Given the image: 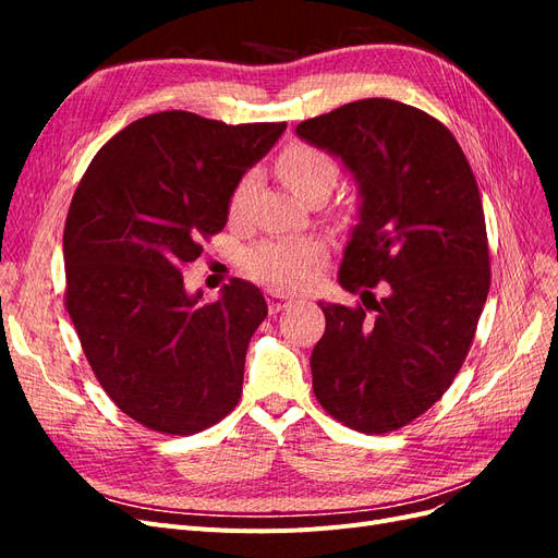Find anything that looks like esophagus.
<instances>
[{
  "label": "esophagus",
  "instance_id": "esophagus-1",
  "mask_svg": "<svg viewBox=\"0 0 558 558\" xmlns=\"http://www.w3.org/2000/svg\"><path fill=\"white\" fill-rule=\"evenodd\" d=\"M291 302H293V298H289V295L277 293V291H267V307H269V312H272V314L286 310V307L291 305Z\"/></svg>",
  "mask_w": 558,
  "mask_h": 558
}]
</instances>
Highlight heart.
<instances>
[{
    "instance_id": "1",
    "label": "heart",
    "mask_w": 558,
    "mask_h": 558,
    "mask_svg": "<svg viewBox=\"0 0 558 558\" xmlns=\"http://www.w3.org/2000/svg\"><path fill=\"white\" fill-rule=\"evenodd\" d=\"M277 172L295 195L307 199L320 189H332L337 179V162L328 150L295 142L279 154ZM253 185H256L253 172H246L234 181L228 195L230 221H242L246 216ZM324 246L312 240H267L253 246L244 258L246 272L275 291L310 289L318 279L320 269H324Z\"/></svg>"
}]
</instances>
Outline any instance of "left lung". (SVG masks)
Instances as JSON below:
<instances>
[{
	"instance_id": "left-lung-1",
	"label": "left lung",
	"mask_w": 558,
	"mask_h": 558,
	"mask_svg": "<svg viewBox=\"0 0 558 558\" xmlns=\"http://www.w3.org/2000/svg\"><path fill=\"white\" fill-rule=\"evenodd\" d=\"M295 132L342 158L363 197L340 267L363 302H318L314 396L353 430L391 433L445 396L475 340L492 286L477 181L449 128L396 99H359Z\"/></svg>"
}]
</instances>
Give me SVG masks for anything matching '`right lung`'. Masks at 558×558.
<instances>
[{
    "label": "right lung",
    "instance_id": "obj_1",
    "mask_svg": "<svg viewBox=\"0 0 558 558\" xmlns=\"http://www.w3.org/2000/svg\"><path fill=\"white\" fill-rule=\"evenodd\" d=\"M283 130L150 113L113 134L78 181L62 234L64 307L99 386L148 430L195 435L238 408L265 298L232 279L199 305L181 272L226 228L234 181Z\"/></svg>",
    "mask_w": 558,
    "mask_h": 558
}]
</instances>
